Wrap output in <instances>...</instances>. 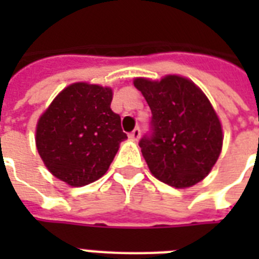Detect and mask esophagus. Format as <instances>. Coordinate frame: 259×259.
<instances>
[{"mask_svg": "<svg viewBox=\"0 0 259 259\" xmlns=\"http://www.w3.org/2000/svg\"><path fill=\"white\" fill-rule=\"evenodd\" d=\"M140 134H141V132H140V129H134L132 133L129 134V138L132 140V141H138V138H140Z\"/></svg>", "mask_w": 259, "mask_h": 259, "instance_id": "34e87169", "label": "esophagus"}]
</instances>
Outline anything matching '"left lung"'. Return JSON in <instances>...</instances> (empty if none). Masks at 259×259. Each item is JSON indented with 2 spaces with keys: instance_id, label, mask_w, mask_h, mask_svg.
<instances>
[{
  "instance_id": "1",
  "label": "left lung",
  "mask_w": 259,
  "mask_h": 259,
  "mask_svg": "<svg viewBox=\"0 0 259 259\" xmlns=\"http://www.w3.org/2000/svg\"><path fill=\"white\" fill-rule=\"evenodd\" d=\"M152 110V137L140 141L150 173L173 188H189L208 176L221 156L223 129L199 86L180 75L134 78Z\"/></svg>"
}]
</instances>
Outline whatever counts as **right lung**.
<instances>
[{"instance_id": "right-lung-1", "label": "right lung", "mask_w": 259, "mask_h": 259, "mask_svg": "<svg viewBox=\"0 0 259 259\" xmlns=\"http://www.w3.org/2000/svg\"><path fill=\"white\" fill-rule=\"evenodd\" d=\"M113 89L72 83L51 102L36 125V148L44 165L71 187L101 179L127 138L110 109Z\"/></svg>"}]
</instances>
